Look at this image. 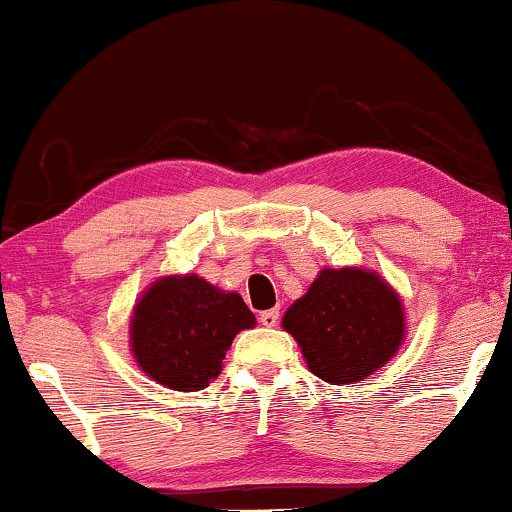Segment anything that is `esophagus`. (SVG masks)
<instances>
[{"instance_id":"esophagus-1","label":"esophagus","mask_w":512,"mask_h":512,"mask_svg":"<svg viewBox=\"0 0 512 512\" xmlns=\"http://www.w3.org/2000/svg\"><path fill=\"white\" fill-rule=\"evenodd\" d=\"M260 323L267 328H274L278 323V309H267V312L260 314Z\"/></svg>"}]
</instances>
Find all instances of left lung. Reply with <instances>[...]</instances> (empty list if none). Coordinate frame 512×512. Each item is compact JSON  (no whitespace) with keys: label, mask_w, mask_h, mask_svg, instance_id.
I'll return each mask as SVG.
<instances>
[{"label":"left lung","mask_w":512,"mask_h":512,"mask_svg":"<svg viewBox=\"0 0 512 512\" xmlns=\"http://www.w3.org/2000/svg\"><path fill=\"white\" fill-rule=\"evenodd\" d=\"M281 323L309 371L331 385L368 378L397 354L406 335L399 295L383 276L359 267L321 269Z\"/></svg>","instance_id":"obj_1"}]
</instances>
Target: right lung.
<instances>
[{"label":"right lung","instance_id":"right-lung-1","mask_svg":"<svg viewBox=\"0 0 512 512\" xmlns=\"http://www.w3.org/2000/svg\"><path fill=\"white\" fill-rule=\"evenodd\" d=\"M255 314L238 293L196 274L163 276L144 290L129 321V347L141 371L179 392L208 387L222 373L226 349Z\"/></svg>","mask_w":512,"mask_h":512}]
</instances>
